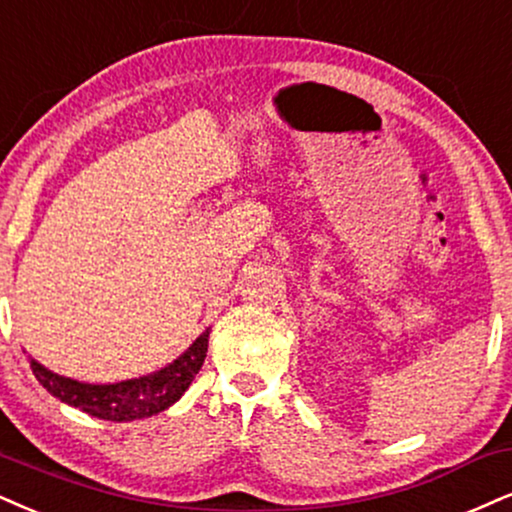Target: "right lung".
Returning <instances> with one entry per match:
<instances>
[{
	"instance_id": "1",
	"label": "right lung",
	"mask_w": 512,
	"mask_h": 512,
	"mask_svg": "<svg viewBox=\"0 0 512 512\" xmlns=\"http://www.w3.org/2000/svg\"><path fill=\"white\" fill-rule=\"evenodd\" d=\"M208 332L211 330L201 332L189 344L187 351H182L173 363L163 365L161 370L113 384L78 382L47 370L35 358L28 356V361L37 382L61 403H68V406L78 408L82 413L99 420L132 422L159 415L173 406L175 401L182 399V394L189 389V384H192L201 365H204L208 351Z\"/></svg>"
}]
</instances>
